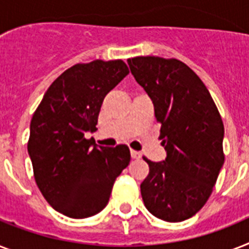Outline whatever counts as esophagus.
I'll return each instance as SVG.
<instances>
[{
	"instance_id": "obj_1",
	"label": "esophagus",
	"mask_w": 249,
	"mask_h": 249,
	"mask_svg": "<svg viewBox=\"0 0 249 249\" xmlns=\"http://www.w3.org/2000/svg\"><path fill=\"white\" fill-rule=\"evenodd\" d=\"M130 155H132L133 159H141V152L138 151H134V150H130Z\"/></svg>"
}]
</instances>
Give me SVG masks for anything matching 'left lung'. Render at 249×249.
<instances>
[{"label": "left lung", "instance_id": "8db88e82", "mask_svg": "<svg viewBox=\"0 0 249 249\" xmlns=\"http://www.w3.org/2000/svg\"><path fill=\"white\" fill-rule=\"evenodd\" d=\"M128 64L154 103L166 151L159 163L143 158L150 172L141 183L142 199L155 217L181 222L212 194L225 161L224 123L208 89L183 62L136 56Z\"/></svg>", "mask_w": 249, "mask_h": 249}]
</instances>
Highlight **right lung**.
Masks as SVG:
<instances>
[{
    "label": "right lung",
    "mask_w": 249,
    "mask_h": 249,
    "mask_svg": "<svg viewBox=\"0 0 249 249\" xmlns=\"http://www.w3.org/2000/svg\"><path fill=\"white\" fill-rule=\"evenodd\" d=\"M129 73L121 59L68 68L49 86L31 120L28 154L35 179L49 204L64 216L86 218L105 208L112 186L129 165L128 146H97L103 99Z\"/></svg>",
    "instance_id": "right-lung-1"
}]
</instances>
